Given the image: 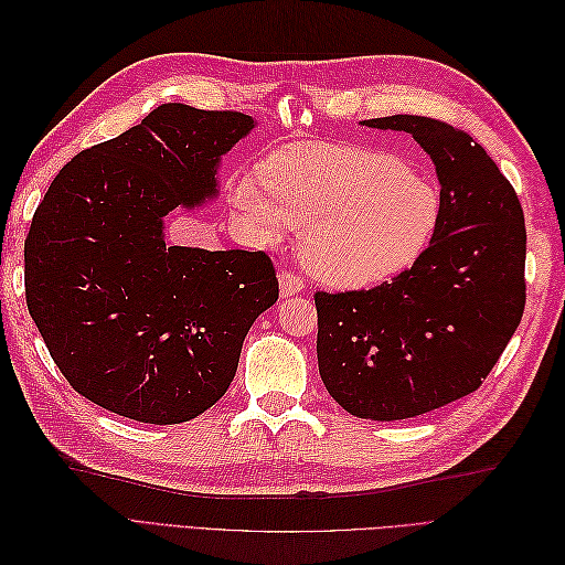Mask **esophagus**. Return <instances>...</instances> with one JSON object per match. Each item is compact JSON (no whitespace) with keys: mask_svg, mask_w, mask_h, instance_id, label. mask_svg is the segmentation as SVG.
I'll list each match as a JSON object with an SVG mask.
<instances>
[{"mask_svg":"<svg viewBox=\"0 0 565 565\" xmlns=\"http://www.w3.org/2000/svg\"><path fill=\"white\" fill-rule=\"evenodd\" d=\"M278 280H280V295L282 297H292V295H299L306 289V278L299 276V273H295V270H282Z\"/></svg>","mask_w":565,"mask_h":565,"instance_id":"1","label":"esophagus"}]
</instances>
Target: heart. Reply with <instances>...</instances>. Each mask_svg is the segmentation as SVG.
I'll use <instances>...</instances> for the list:
<instances>
[{
  "label": "heart",
  "instance_id": "heart-1",
  "mask_svg": "<svg viewBox=\"0 0 565 565\" xmlns=\"http://www.w3.org/2000/svg\"><path fill=\"white\" fill-rule=\"evenodd\" d=\"M233 204L256 241L301 231L313 276L339 287L388 280L431 245L443 193L398 156L365 146L297 143L262 164V181L241 177Z\"/></svg>",
  "mask_w": 565,
  "mask_h": 565
}]
</instances>
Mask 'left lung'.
Instances as JSON below:
<instances>
[{"label":"left lung","mask_w":565,"mask_h":565,"mask_svg":"<svg viewBox=\"0 0 565 565\" xmlns=\"http://www.w3.org/2000/svg\"><path fill=\"white\" fill-rule=\"evenodd\" d=\"M415 136L443 193L431 245L370 289L318 292V367L347 413L393 422L473 393L525 309V221L514 185L465 129L424 115L365 119Z\"/></svg>","instance_id":"obj_1"}]
</instances>
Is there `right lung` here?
Returning <instances> with one entry per match:
<instances>
[{"mask_svg":"<svg viewBox=\"0 0 565 565\" xmlns=\"http://www.w3.org/2000/svg\"><path fill=\"white\" fill-rule=\"evenodd\" d=\"M254 119L164 104L82 150L51 181L25 237V301L79 396L179 424L231 386L252 322L278 301L266 252L169 247L162 218L216 193V164Z\"/></svg>","mask_w":565,"mask_h":565,"instance_id":"obj_1","label":"right lung"}]
</instances>
